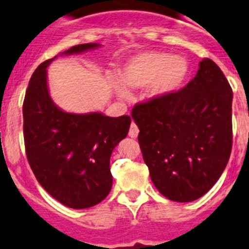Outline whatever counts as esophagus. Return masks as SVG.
Listing matches in <instances>:
<instances>
[{"instance_id": "1", "label": "esophagus", "mask_w": 249, "mask_h": 249, "mask_svg": "<svg viewBox=\"0 0 249 249\" xmlns=\"http://www.w3.org/2000/svg\"><path fill=\"white\" fill-rule=\"evenodd\" d=\"M138 132H140V129H138L137 124L132 122L131 127H129V132H128L129 137H131V138H136L138 136Z\"/></svg>"}]
</instances>
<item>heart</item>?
I'll list each match as a JSON object with an SVG mask.
<instances>
[{
	"instance_id": "b5f03b06",
	"label": "heart",
	"mask_w": 249,
	"mask_h": 249,
	"mask_svg": "<svg viewBox=\"0 0 249 249\" xmlns=\"http://www.w3.org/2000/svg\"><path fill=\"white\" fill-rule=\"evenodd\" d=\"M187 72L188 66L181 57L149 51L128 59L120 70L118 78L121 85L126 89H143L151 84L148 89L149 96L160 98L177 91L183 83ZM123 88L113 83L117 97L120 100H127L128 93Z\"/></svg>"
}]
</instances>
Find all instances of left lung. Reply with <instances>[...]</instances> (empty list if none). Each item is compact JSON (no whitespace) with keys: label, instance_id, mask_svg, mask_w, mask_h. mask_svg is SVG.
I'll use <instances>...</instances> for the list:
<instances>
[{"label":"left lung","instance_id":"8db88e82","mask_svg":"<svg viewBox=\"0 0 249 249\" xmlns=\"http://www.w3.org/2000/svg\"><path fill=\"white\" fill-rule=\"evenodd\" d=\"M232 98L221 68L203 58L186 87L133 107L144 163L166 198L196 201L218 181L232 149Z\"/></svg>","mask_w":249,"mask_h":249}]
</instances>
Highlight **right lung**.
I'll use <instances>...</instances> for the list:
<instances>
[{
    "label": "right lung",
    "instance_id": "right-lung-1",
    "mask_svg": "<svg viewBox=\"0 0 249 249\" xmlns=\"http://www.w3.org/2000/svg\"><path fill=\"white\" fill-rule=\"evenodd\" d=\"M100 46L83 43L59 54L83 53ZM56 57L36 68L26 91L22 108L26 155L37 181L54 199L83 210L102 202L111 191L109 160L128 135L131 117L62 111L47 85L46 68Z\"/></svg>",
    "mask_w": 249,
    "mask_h": 249
}]
</instances>
